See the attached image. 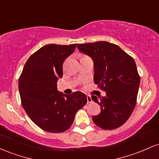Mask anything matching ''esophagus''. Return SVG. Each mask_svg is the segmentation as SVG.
I'll list each match as a JSON object with an SVG mask.
<instances>
[{
	"label": "esophagus",
	"mask_w": 159,
	"mask_h": 159,
	"mask_svg": "<svg viewBox=\"0 0 159 159\" xmlns=\"http://www.w3.org/2000/svg\"><path fill=\"white\" fill-rule=\"evenodd\" d=\"M87 102L88 103H91L93 102L92 98H91L90 96H87Z\"/></svg>",
	"instance_id": "34e87169"
}]
</instances>
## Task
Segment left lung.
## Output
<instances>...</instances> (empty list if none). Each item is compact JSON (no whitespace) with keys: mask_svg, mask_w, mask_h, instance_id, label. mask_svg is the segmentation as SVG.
<instances>
[{"mask_svg":"<svg viewBox=\"0 0 159 159\" xmlns=\"http://www.w3.org/2000/svg\"><path fill=\"white\" fill-rule=\"evenodd\" d=\"M81 53L93 59V80L106 93L105 96H92L101 107V113L92 117L103 129H114L129 119L136 105L140 86L135 61L118 45L105 41L78 44Z\"/></svg>","mask_w":159,"mask_h":159,"instance_id":"8db88e82","label":"left lung"}]
</instances>
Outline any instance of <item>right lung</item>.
<instances>
[{
  "label": "right lung",
  "instance_id": "right-lung-1",
  "mask_svg": "<svg viewBox=\"0 0 159 159\" xmlns=\"http://www.w3.org/2000/svg\"><path fill=\"white\" fill-rule=\"evenodd\" d=\"M77 44H49L29 57L19 80L21 105L30 120L48 132L69 129L76 112L87 104V96L77 91L70 95L59 92L58 78L63 77V63Z\"/></svg>",
  "mask_w": 159,
  "mask_h": 159
}]
</instances>
